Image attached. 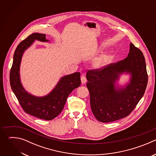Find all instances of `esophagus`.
Wrapping results in <instances>:
<instances>
[{"label":"esophagus","mask_w":156,"mask_h":156,"mask_svg":"<svg viewBox=\"0 0 156 156\" xmlns=\"http://www.w3.org/2000/svg\"><path fill=\"white\" fill-rule=\"evenodd\" d=\"M81 81L82 84H84L86 82V78L84 76H82L81 77Z\"/></svg>","instance_id":"1"}]
</instances>
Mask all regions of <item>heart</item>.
Instances as JSON below:
<instances>
[{"mask_svg": "<svg viewBox=\"0 0 156 156\" xmlns=\"http://www.w3.org/2000/svg\"><path fill=\"white\" fill-rule=\"evenodd\" d=\"M110 58V55L108 54H102L99 56H98L94 60L93 65L94 68L100 69L103 68L105 65L107 63Z\"/></svg>", "mask_w": 156, "mask_h": 156, "instance_id": "1", "label": "heart"}]
</instances>
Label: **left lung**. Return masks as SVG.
Wrapping results in <instances>:
<instances>
[{
	"label": "left lung",
	"mask_w": 156,
	"mask_h": 156,
	"mask_svg": "<svg viewBox=\"0 0 156 156\" xmlns=\"http://www.w3.org/2000/svg\"><path fill=\"white\" fill-rule=\"evenodd\" d=\"M130 74L125 87L115 86L123 73ZM91 110L99 122L107 123L128 116L143 96L148 76L143 52L131 42L126 58L107 67L90 70L86 73Z\"/></svg>",
	"instance_id": "1"
}]
</instances>
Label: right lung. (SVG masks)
Returning <instances> with one entry per match:
<instances>
[{"mask_svg":"<svg viewBox=\"0 0 156 156\" xmlns=\"http://www.w3.org/2000/svg\"><path fill=\"white\" fill-rule=\"evenodd\" d=\"M35 40L49 41L46 38V34L36 33L30 34L18 44L13 55L10 83L13 92L26 113L41 119L51 120L60 114L68 96L81 84L80 73L76 72L61 78L54 90L45 96L36 97L29 94L21 83L20 66L25 51Z\"/></svg>","mask_w":156,"mask_h":156,"instance_id":"right-lung-1","label":"right lung"}]
</instances>
